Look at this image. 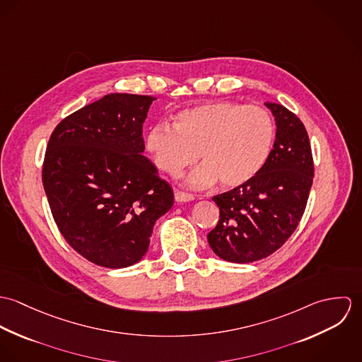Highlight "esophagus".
<instances>
[{
  "label": "esophagus",
  "instance_id": "1",
  "mask_svg": "<svg viewBox=\"0 0 362 362\" xmlns=\"http://www.w3.org/2000/svg\"><path fill=\"white\" fill-rule=\"evenodd\" d=\"M194 199H195V197L192 194L182 192V191H175V201L177 202H191Z\"/></svg>",
  "mask_w": 362,
  "mask_h": 362
}]
</instances>
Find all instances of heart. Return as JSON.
Returning a JSON list of instances; mask_svg holds the SVG:
<instances>
[{"label": "heart", "instance_id": "b5f03b06", "mask_svg": "<svg viewBox=\"0 0 362 362\" xmlns=\"http://www.w3.org/2000/svg\"><path fill=\"white\" fill-rule=\"evenodd\" d=\"M273 142L274 124L264 108L231 102L182 110L174 128L157 124L146 135L156 167L168 175H180L201 157L204 164L188 178L192 187L217 180L223 188L243 187L263 168Z\"/></svg>", "mask_w": 362, "mask_h": 362}]
</instances>
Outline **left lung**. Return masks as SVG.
I'll return each instance as SVG.
<instances>
[{
	"label": "left lung",
	"mask_w": 362,
	"mask_h": 362,
	"mask_svg": "<svg viewBox=\"0 0 362 362\" xmlns=\"http://www.w3.org/2000/svg\"><path fill=\"white\" fill-rule=\"evenodd\" d=\"M276 119V141L258 174L213 197L220 210L207 243L218 258L250 263L277 251L296 231L308 202L313 158L301 119L281 104L264 103Z\"/></svg>",
	"instance_id": "left-lung-1"
}]
</instances>
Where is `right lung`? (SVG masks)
Masks as SVG:
<instances>
[{
    "mask_svg": "<svg viewBox=\"0 0 362 362\" xmlns=\"http://www.w3.org/2000/svg\"><path fill=\"white\" fill-rule=\"evenodd\" d=\"M156 98L105 95L52 131L42 180L65 241L95 264L119 269L146 254L156 220L174 204L145 156L142 127Z\"/></svg>",
    "mask_w": 362,
    "mask_h": 362,
    "instance_id": "1",
    "label": "right lung"
}]
</instances>
